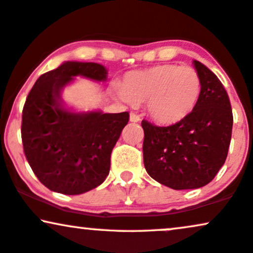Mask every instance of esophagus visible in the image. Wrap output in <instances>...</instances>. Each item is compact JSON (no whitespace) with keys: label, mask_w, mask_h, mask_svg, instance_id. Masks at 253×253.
<instances>
[{"label":"esophagus","mask_w":253,"mask_h":253,"mask_svg":"<svg viewBox=\"0 0 253 253\" xmlns=\"http://www.w3.org/2000/svg\"><path fill=\"white\" fill-rule=\"evenodd\" d=\"M129 120L132 121V123H139L140 120V117L137 116V114H135V113H130V116H129Z\"/></svg>","instance_id":"1"}]
</instances>
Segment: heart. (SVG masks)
Wrapping results in <instances>:
<instances>
[{"mask_svg": "<svg viewBox=\"0 0 253 253\" xmlns=\"http://www.w3.org/2000/svg\"><path fill=\"white\" fill-rule=\"evenodd\" d=\"M201 78L191 66L160 64L125 76L118 93L128 104L145 103L153 120L162 125L180 123L196 106Z\"/></svg>", "mask_w": 253, "mask_h": 253, "instance_id": "heart-1", "label": "heart"}]
</instances>
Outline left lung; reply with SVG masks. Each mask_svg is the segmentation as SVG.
<instances>
[{
  "instance_id": "obj_1",
  "label": "left lung",
  "mask_w": 253,
  "mask_h": 253,
  "mask_svg": "<svg viewBox=\"0 0 253 253\" xmlns=\"http://www.w3.org/2000/svg\"><path fill=\"white\" fill-rule=\"evenodd\" d=\"M201 95L180 123L159 127L142 120L143 164L149 176L175 190L196 189L213 180L231 141L232 110L217 76L198 60Z\"/></svg>"
}]
</instances>
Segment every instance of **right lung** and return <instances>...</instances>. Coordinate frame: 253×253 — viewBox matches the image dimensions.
<instances>
[{
  "mask_svg": "<svg viewBox=\"0 0 253 253\" xmlns=\"http://www.w3.org/2000/svg\"><path fill=\"white\" fill-rule=\"evenodd\" d=\"M77 76L105 82L107 70L97 63H63L37 79L22 112V142L29 165L42 184L65 195L86 193L103 183L112 149L129 120L128 112L65 110L60 91Z\"/></svg>",
  "mask_w": 253,
  "mask_h": 253,
  "instance_id": "1",
  "label": "right lung"
}]
</instances>
